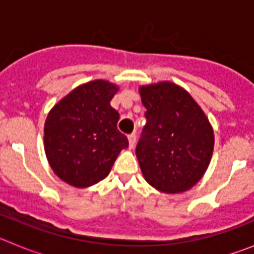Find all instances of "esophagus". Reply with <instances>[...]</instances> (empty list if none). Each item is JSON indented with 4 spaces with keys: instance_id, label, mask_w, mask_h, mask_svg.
<instances>
[{
    "instance_id": "obj_1",
    "label": "esophagus",
    "mask_w": 254,
    "mask_h": 254,
    "mask_svg": "<svg viewBox=\"0 0 254 254\" xmlns=\"http://www.w3.org/2000/svg\"><path fill=\"white\" fill-rule=\"evenodd\" d=\"M134 142H136V134H134V133L128 134V146H129V149H133Z\"/></svg>"
}]
</instances>
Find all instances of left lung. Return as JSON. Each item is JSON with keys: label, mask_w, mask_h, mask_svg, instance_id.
<instances>
[{"label": "left lung", "mask_w": 254, "mask_h": 254, "mask_svg": "<svg viewBox=\"0 0 254 254\" xmlns=\"http://www.w3.org/2000/svg\"><path fill=\"white\" fill-rule=\"evenodd\" d=\"M146 126L136 147L145 181L176 194L197 185L214 152V128L186 89L170 81L138 87Z\"/></svg>", "instance_id": "1"}]
</instances>
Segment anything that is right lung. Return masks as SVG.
Instances as JSON below:
<instances>
[{
  "mask_svg": "<svg viewBox=\"0 0 254 254\" xmlns=\"http://www.w3.org/2000/svg\"><path fill=\"white\" fill-rule=\"evenodd\" d=\"M120 86L93 80L75 87L49 111L44 123V151L56 176L86 188L109 174L128 140L117 128L120 114L111 100Z\"/></svg>",
  "mask_w": 254,
  "mask_h": 254,
  "instance_id": "1",
  "label": "right lung"
}]
</instances>
